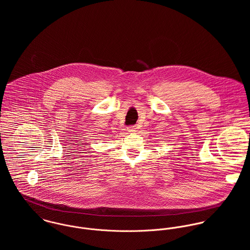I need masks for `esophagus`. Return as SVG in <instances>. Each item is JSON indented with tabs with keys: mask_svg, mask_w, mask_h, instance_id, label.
<instances>
[{
	"mask_svg": "<svg viewBox=\"0 0 250 250\" xmlns=\"http://www.w3.org/2000/svg\"><path fill=\"white\" fill-rule=\"evenodd\" d=\"M137 126H130L127 128V131L130 133V134H135L137 132Z\"/></svg>",
	"mask_w": 250,
	"mask_h": 250,
	"instance_id": "obj_1",
	"label": "esophagus"
}]
</instances>
